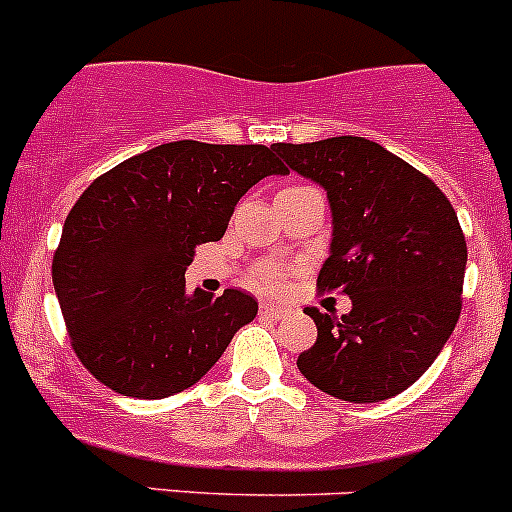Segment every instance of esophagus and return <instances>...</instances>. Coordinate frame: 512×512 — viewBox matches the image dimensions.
I'll list each match as a JSON object with an SVG mask.
<instances>
[{"label":"esophagus","instance_id":"esophagus-1","mask_svg":"<svg viewBox=\"0 0 512 512\" xmlns=\"http://www.w3.org/2000/svg\"><path fill=\"white\" fill-rule=\"evenodd\" d=\"M261 316H269V319H286L291 314L286 306H276V304H261Z\"/></svg>","mask_w":512,"mask_h":512}]
</instances>
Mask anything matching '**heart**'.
<instances>
[{
  "instance_id": "obj_1",
  "label": "heart",
  "mask_w": 512,
  "mask_h": 512,
  "mask_svg": "<svg viewBox=\"0 0 512 512\" xmlns=\"http://www.w3.org/2000/svg\"><path fill=\"white\" fill-rule=\"evenodd\" d=\"M251 284L253 289L264 291V294H279L284 289V274H281L279 266H261V269L253 271Z\"/></svg>"
}]
</instances>
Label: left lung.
<instances>
[{
    "label": "left lung",
    "instance_id": "obj_1",
    "mask_svg": "<svg viewBox=\"0 0 512 512\" xmlns=\"http://www.w3.org/2000/svg\"><path fill=\"white\" fill-rule=\"evenodd\" d=\"M271 148L326 191L334 231L316 286L352 299L342 319L306 306L316 342L296 367L357 405L405 392L460 319L467 243L455 208L425 173L367 138Z\"/></svg>",
    "mask_w": 512,
    "mask_h": 512
}]
</instances>
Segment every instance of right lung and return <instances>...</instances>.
Listing matches in <instances>:
<instances>
[{"mask_svg":"<svg viewBox=\"0 0 512 512\" xmlns=\"http://www.w3.org/2000/svg\"><path fill=\"white\" fill-rule=\"evenodd\" d=\"M286 168L266 145L178 140L133 155L77 198L52 259L70 344L125 397L196 384L256 316L238 289L186 294L196 246L221 241L243 193Z\"/></svg>","mask_w":512,"mask_h":512,"instance_id":"obj_1","label":"right lung"}]
</instances>
